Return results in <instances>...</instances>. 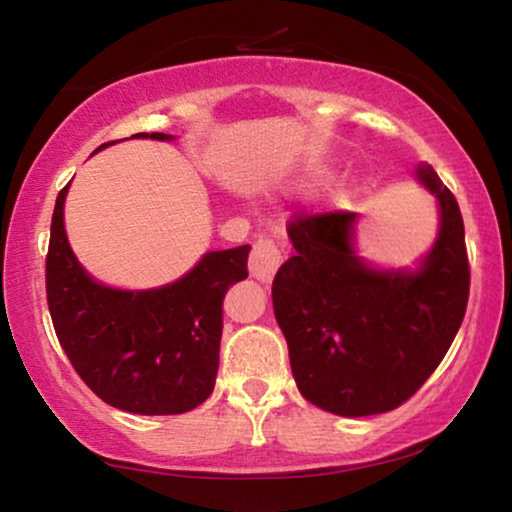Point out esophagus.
<instances>
[{"label": "esophagus", "mask_w": 512, "mask_h": 512, "mask_svg": "<svg viewBox=\"0 0 512 512\" xmlns=\"http://www.w3.org/2000/svg\"><path fill=\"white\" fill-rule=\"evenodd\" d=\"M282 258V251H279L275 242L268 240V237H258L249 254L251 277L261 279V282H270L279 265H282Z\"/></svg>", "instance_id": "34e87169"}]
</instances>
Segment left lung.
<instances>
[{
  "instance_id": "obj_1",
  "label": "left lung",
  "mask_w": 512,
  "mask_h": 512,
  "mask_svg": "<svg viewBox=\"0 0 512 512\" xmlns=\"http://www.w3.org/2000/svg\"><path fill=\"white\" fill-rule=\"evenodd\" d=\"M419 179L440 202V235L422 270L377 272L352 251L356 214H298L296 249L272 282L275 319L307 401L342 417L396 410L429 380L464 321L471 265L457 198L431 165Z\"/></svg>"
}]
</instances>
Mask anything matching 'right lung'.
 <instances>
[{"label":"right lung","mask_w":512,"mask_h":512,"mask_svg":"<svg viewBox=\"0 0 512 512\" xmlns=\"http://www.w3.org/2000/svg\"><path fill=\"white\" fill-rule=\"evenodd\" d=\"M151 137L170 139L163 132ZM65 195L67 186L51 219L46 300L69 363L95 396L118 410L181 415L198 408L212 394L219 370L223 298L249 275L251 247L212 251L163 289L116 291L93 282L69 249Z\"/></svg>","instance_id":"obj_1"}]
</instances>
